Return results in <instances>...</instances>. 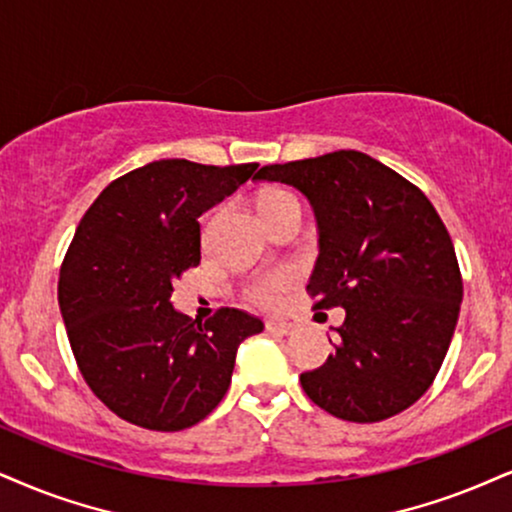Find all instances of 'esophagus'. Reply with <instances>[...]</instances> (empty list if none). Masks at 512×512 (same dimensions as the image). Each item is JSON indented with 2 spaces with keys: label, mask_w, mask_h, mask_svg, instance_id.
<instances>
[{
  "label": "esophagus",
  "mask_w": 512,
  "mask_h": 512,
  "mask_svg": "<svg viewBox=\"0 0 512 512\" xmlns=\"http://www.w3.org/2000/svg\"><path fill=\"white\" fill-rule=\"evenodd\" d=\"M266 330L270 334H280V337H287V334L294 332V325L287 323V320H268Z\"/></svg>",
  "instance_id": "obj_1"
}]
</instances>
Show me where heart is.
Listing matches in <instances>:
<instances>
[{
	"instance_id": "1",
	"label": "heart",
	"mask_w": 512,
	"mask_h": 512,
	"mask_svg": "<svg viewBox=\"0 0 512 512\" xmlns=\"http://www.w3.org/2000/svg\"><path fill=\"white\" fill-rule=\"evenodd\" d=\"M280 206H299V201H296L292 192H285V189H270V192H266L261 199H258V208H261L263 216ZM294 282H296V273L292 268L268 270V273L256 275L254 280L246 285L244 294L254 306L280 308L285 304L287 292L294 287Z\"/></svg>"
}]
</instances>
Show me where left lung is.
I'll return each instance as SVG.
<instances>
[{
    "label": "left lung",
    "mask_w": 512,
    "mask_h": 512,
    "mask_svg": "<svg viewBox=\"0 0 512 512\" xmlns=\"http://www.w3.org/2000/svg\"><path fill=\"white\" fill-rule=\"evenodd\" d=\"M256 180L285 182L311 201L320 256L306 289L313 308L346 311L337 351L301 375L308 399L349 422L413 406L444 363L463 301L456 249L432 201L353 149L275 163Z\"/></svg>",
    "instance_id": "obj_1"
}]
</instances>
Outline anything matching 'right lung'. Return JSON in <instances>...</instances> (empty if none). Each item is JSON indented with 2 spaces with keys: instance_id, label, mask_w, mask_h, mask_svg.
I'll list each match as a JSON object with an SVG mask.
<instances>
[{
  "instance_id": "obj_1",
  "label": "right lung",
  "mask_w": 512,
  "mask_h": 512,
  "mask_svg": "<svg viewBox=\"0 0 512 512\" xmlns=\"http://www.w3.org/2000/svg\"><path fill=\"white\" fill-rule=\"evenodd\" d=\"M258 163L163 159L113 180L82 216L59 275V306L87 387L118 418L180 432L223 401L237 346L263 323L218 308L204 325L170 304L201 261L199 216Z\"/></svg>"
}]
</instances>
